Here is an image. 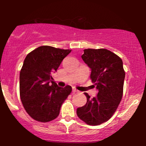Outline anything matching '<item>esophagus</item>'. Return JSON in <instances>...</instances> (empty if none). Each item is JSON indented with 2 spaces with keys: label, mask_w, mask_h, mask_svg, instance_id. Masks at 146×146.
I'll use <instances>...</instances> for the list:
<instances>
[{
  "label": "esophagus",
  "mask_w": 146,
  "mask_h": 146,
  "mask_svg": "<svg viewBox=\"0 0 146 146\" xmlns=\"http://www.w3.org/2000/svg\"><path fill=\"white\" fill-rule=\"evenodd\" d=\"M72 91H73V93H78V90L77 89H75V88H73Z\"/></svg>",
  "instance_id": "obj_1"
}]
</instances>
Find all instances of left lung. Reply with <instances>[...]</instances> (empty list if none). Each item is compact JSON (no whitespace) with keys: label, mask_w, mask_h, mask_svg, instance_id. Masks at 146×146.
<instances>
[{"label":"left lung","mask_w":146,"mask_h":146,"mask_svg":"<svg viewBox=\"0 0 146 146\" xmlns=\"http://www.w3.org/2000/svg\"><path fill=\"white\" fill-rule=\"evenodd\" d=\"M82 58L91 70L90 78L98 93L91 99L85 93L86 104L77 108V115L87 124L100 125L113 116L121 100L125 79L123 62L105 48L84 49Z\"/></svg>","instance_id":"8db88e82"}]
</instances>
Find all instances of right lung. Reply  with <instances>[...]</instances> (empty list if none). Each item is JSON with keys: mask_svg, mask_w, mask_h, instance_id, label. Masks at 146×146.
Segmentation results:
<instances>
[{"mask_svg": "<svg viewBox=\"0 0 146 146\" xmlns=\"http://www.w3.org/2000/svg\"><path fill=\"white\" fill-rule=\"evenodd\" d=\"M71 51L42 46L25 58L20 73V96L25 110L33 119L48 122L59 115L72 88L68 85L58 86L52 74Z\"/></svg>", "mask_w": 146, "mask_h": 146, "instance_id": "add662e5", "label": "right lung"}]
</instances>
